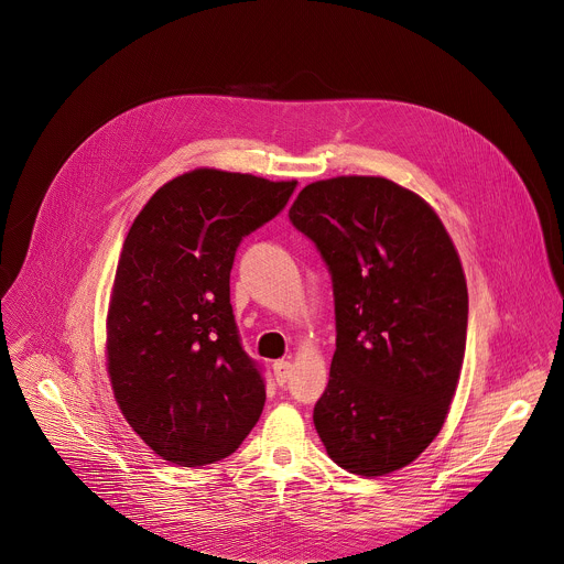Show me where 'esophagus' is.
I'll return each mask as SVG.
<instances>
[{
	"instance_id": "34e87169",
	"label": "esophagus",
	"mask_w": 564,
	"mask_h": 564,
	"mask_svg": "<svg viewBox=\"0 0 564 564\" xmlns=\"http://www.w3.org/2000/svg\"><path fill=\"white\" fill-rule=\"evenodd\" d=\"M272 370H274V379H276V383L279 386H283L288 379H290V375H292V364L290 361H274L272 364Z\"/></svg>"
}]
</instances>
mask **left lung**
Listing matches in <instances>:
<instances>
[{"instance_id":"left-lung-1","label":"left lung","mask_w":564,"mask_h":564,"mask_svg":"<svg viewBox=\"0 0 564 564\" xmlns=\"http://www.w3.org/2000/svg\"><path fill=\"white\" fill-rule=\"evenodd\" d=\"M290 220L335 292L337 350L314 429L350 473L404 468L442 431L462 372L468 292L453 240L424 198L379 176L316 181Z\"/></svg>"}]
</instances>
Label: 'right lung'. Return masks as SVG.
<instances>
[{
  "label": "right lung",
  "mask_w": 564,
  "mask_h": 564,
  "mask_svg": "<svg viewBox=\"0 0 564 564\" xmlns=\"http://www.w3.org/2000/svg\"><path fill=\"white\" fill-rule=\"evenodd\" d=\"M294 187L194 170L160 187L124 238L107 370L124 420L172 464L231 455L263 413L265 381L240 346L229 272L243 236L272 220Z\"/></svg>",
  "instance_id": "1"
}]
</instances>
